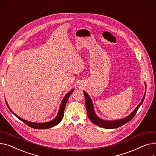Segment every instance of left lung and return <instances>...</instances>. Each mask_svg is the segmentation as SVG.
<instances>
[{
    "mask_svg": "<svg viewBox=\"0 0 156 156\" xmlns=\"http://www.w3.org/2000/svg\"><path fill=\"white\" fill-rule=\"evenodd\" d=\"M144 84H145V86H146V90H145L143 98L141 101L139 103V104L127 117L119 119V120H106L98 117L95 112L94 106H93V103L91 98L90 97V96L85 91H83V93L85 98V105H86L87 111V115L90 120H91V122L95 124V125L99 127L105 128V129H115V128L120 127L124 125V124H126V123L130 121L134 117L135 115H136V113H137V111L138 110L140 105L142 104L145 98V96H146V83L144 82Z\"/></svg>",
    "mask_w": 156,
    "mask_h": 156,
    "instance_id": "obj_1",
    "label": "left lung"
}]
</instances>
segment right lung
Returning <instances> with one entry per match:
<instances>
[{
    "label": "right lung",
    "instance_id": "add662e5",
    "mask_svg": "<svg viewBox=\"0 0 156 156\" xmlns=\"http://www.w3.org/2000/svg\"><path fill=\"white\" fill-rule=\"evenodd\" d=\"M73 91H74V88H73L70 91H69L68 93H66V95L64 97L63 100H62L56 117L54 119H53V120L49 121V122H44V123L32 122L27 121V120H26L22 119L21 117H20L18 115H17L11 109H10V108L9 107V106L8 103H7L6 100H5V103H6V105H7L8 108L9 109V110L17 118H18L20 120H21L22 122H23L24 123L27 124L28 126L32 127V128H34V129H49V128H51V127H55V126L58 125V124L61 121V120L63 119V116H64L65 108L66 104V103H67V101H68L70 95L71 94V93Z\"/></svg>",
    "mask_w": 156,
    "mask_h": 156
}]
</instances>
